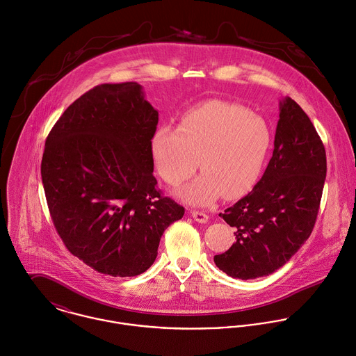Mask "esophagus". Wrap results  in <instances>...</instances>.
<instances>
[{
  "label": "esophagus",
  "instance_id": "esophagus-1",
  "mask_svg": "<svg viewBox=\"0 0 356 356\" xmlns=\"http://www.w3.org/2000/svg\"><path fill=\"white\" fill-rule=\"evenodd\" d=\"M191 214H192L193 220H195L196 222H199V224H206V222L209 221V216H207L206 213H203V211H197V210H193Z\"/></svg>",
  "mask_w": 356,
  "mask_h": 356
}]
</instances>
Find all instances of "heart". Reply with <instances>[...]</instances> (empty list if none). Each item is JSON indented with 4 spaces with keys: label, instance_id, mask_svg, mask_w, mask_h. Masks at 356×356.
Here are the masks:
<instances>
[{
    "label": "heart",
    "instance_id": "heart-1",
    "mask_svg": "<svg viewBox=\"0 0 356 356\" xmlns=\"http://www.w3.org/2000/svg\"><path fill=\"white\" fill-rule=\"evenodd\" d=\"M269 149L270 132L264 120L220 101L188 112L178 128L160 127L152 139L156 168L168 185H181L199 165L203 174L178 193L195 206L248 193L262 174Z\"/></svg>",
    "mask_w": 356,
    "mask_h": 356
}]
</instances>
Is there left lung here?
<instances>
[{"label":"left lung","mask_w":356,"mask_h":356,"mask_svg":"<svg viewBox=\"0 0 356 356\" xmlns=\"http://www.w3.org/2000/svg\"><path fill=\"white\" fill-rule=\"evenodd\" d=\"M326 152L312 121L291 98L280 102L275 147L254 189L220 217L236 228L232 247L214 257L241 280L268 276L311 236L326 179Z\"/></svg>","instance_id":"obj_1"}]
</instances>
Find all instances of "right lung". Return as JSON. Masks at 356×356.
Segmentation results:
<instances>
[{
    "mask_svg": "<svg viewBox=\"0 0 356 356\" xmlns=\"http://www.w3.org/2000/svg\"><path fill=\"white\" fill-rule=\"evenodd\" d=\"M159 113L138 83L101 84L76 99L45 140L41 178L67 250L104 275L136 276L185 209L153 177Z\"/></svg>",
    "mask_w": 356,
    "mask_h": 356,
    "instance_id": "right-lung-1",
    "label": "right lung"
}]
</instances>
